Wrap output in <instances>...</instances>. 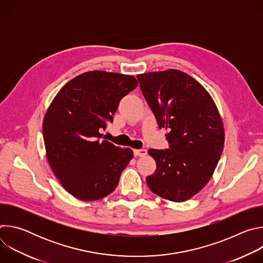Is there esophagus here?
I'll list each match as a JSON object with an SVG mask.
<instances>
[{"mask_svg":"<svg viewBox=\"0 0 263 263\" xmlns=\"http://www.w3.org/2000/svg\"><path fill=\"white\" fill-rule=\"evenodd\" d=\"M133 153H134V156H140V157H142V156L146 155V151H145L144 148H140V149H134Z\"/></svg>","mask_w":263,"mask_h":263,"instance_id":"obj_1","label":"esophagus"}]
</instances>
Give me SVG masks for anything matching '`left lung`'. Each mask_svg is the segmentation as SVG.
Instances as JSON below:
<instances>
[{
  "label": "left lung",
  "instance_id": "left-lung-1",
  "mask_svg": "<svg viewBox=\"0 0 263 263\" xmlns=\"http://www.w3.org/2000/svg\"><path fill=\"white\" fill-rule=\"evenodd\" d=\"M140 89L165 134L170 148H149L156 171L148 189L172 202L197 195L211 179L221 155L224 131L209 92L194 78L167 69L137 74Z\"/></svg>",
  "mask_w": 263,
  "mask_h": 263
}]
</instances>
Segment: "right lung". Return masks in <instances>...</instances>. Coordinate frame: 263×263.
<instances>
[{"label":"right lung","mask_w":263,"mask_h":263,"mask_svg":"<svg viewBox=\"0 0 263 263\" xmlns=\"http://www.w3.org/2000/svg\"><path fill=\"white\" fill-rule=\"evenodd\" d=\"M137 85L130 74L87 71L67 82L49 106L43 123L47 158L74 198L99 200L118 186L133 152L103 140L101 132L114 122L120 101Z\"/></svg>","instance_id":"add662e5"}]
</instances>
